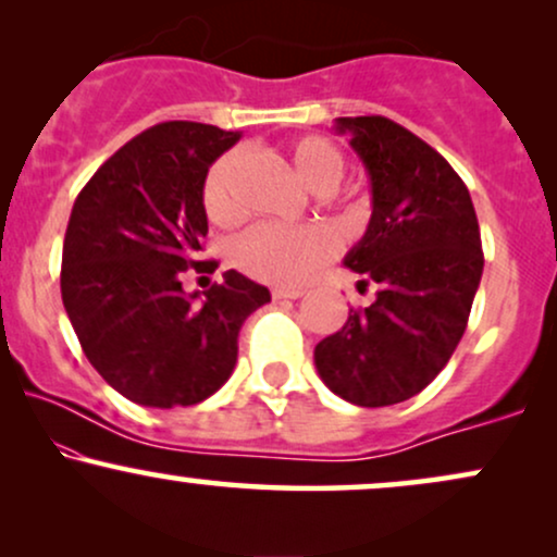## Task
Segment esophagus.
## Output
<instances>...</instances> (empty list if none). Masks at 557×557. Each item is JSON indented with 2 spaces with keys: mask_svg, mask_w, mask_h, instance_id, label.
Instances as JSON below:
<instances>
[{
  "mask_svg": "<svg viewBox=\"0 0 557 557\" xmlns=\"http://www.w3.org/2000/svg\"><path fill=\"white\" fill-rule=\"evenodd\" d=\"M304 290L300 287H272V298L274 300H283V298H300Z\"/></svg>",
  "mask_w": 557,
  "mask_h": 557,
  "instance_id": "1",
  "label": "esophagus"
}]
</instances>
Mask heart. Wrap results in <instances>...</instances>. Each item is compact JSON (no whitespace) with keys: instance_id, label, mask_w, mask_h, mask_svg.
<instances>
[{"instance_id":"heart-1","label":"heart","mask_w":557,"mask_h":557,"mask_svg":"<svg viewBox=\"0 0 557 557\" xmlns=\"http://www.w3.org/2000/svg\"><path fill=\"white\" fill-rule=\"evenodd\" d=\"M287 162L298 181L314 194H330L343 181L345 154L322 136H300L287 144ZM246 154L238 149L222 154L203 177V209L216 225H238L246 216L243 201ZM335 253L327 227L257 225L233 243L230 259L248 277L270 285H298Z\"/></svg>"}]
</instances>
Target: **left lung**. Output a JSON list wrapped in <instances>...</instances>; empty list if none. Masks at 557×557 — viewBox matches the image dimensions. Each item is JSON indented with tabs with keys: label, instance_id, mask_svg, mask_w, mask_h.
<instances>
[{
	"label": "left lung",
	"instance_id": "1",
	"mask_svg": "<svg viewBox=\"0 0 557 557\" xmlns=\"http://www.w3.org/2000/svg\"><path fill=\"white\" fill-rule=\"evenodd\" d=\"M372 181V220L345 267L376 285L367 309L314 348L332 393L363 408L403 403L461 343L484 270L469 188L443 154L382 117H337Z\"/></svg>",
	"mask_w": 557,
	"mask_h": 557
}]
</instances>
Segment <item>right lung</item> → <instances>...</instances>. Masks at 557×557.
I'll list each match as a JSON object with an SVG mask.
<instances>
[{
	"mask_svg": "<svg viewBox=\"0 0 557 557\" xmlns=\"http://www.w3.org/2000/svg\"><path fill=\"white\" fill-rule=\"evenodd\" d=\"M240 136L172 120L138 133L94 172L70 212L62 246V304L91 367L127 400L196 406L233 374L238 332L270 290L225 272V283L185 296L181 274L209 233L203 177Z\"/></svg>",
	"mask_w": 557,
	"mask_h": 557,
	"instance_id": "obj_1",
	"label": "right lung"
}]
</instances>
